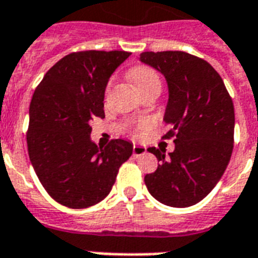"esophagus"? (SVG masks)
Instances as JSON below:
<instances>
[{"label": "esophagus", "mask_w": 258, "mask_h": 258, "mask_svg": "<svg viewBox=\"0 0 258 258\" xmlns=\"http://www.w3.org/2000/svg\"><path fill=\"white\" fill-rule=\"evenodd\" d=\"M133 155L135 156H141V155H144L147 152V148H145L144 145H133Z\"/></svg>", "instance_id": "34e87169"}]
</instances>
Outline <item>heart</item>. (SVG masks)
<instances>
[{"mask_svg":"<svg viewBox=\"0 0 258 258\" xmlns=\"http://www.w3.org/2000/svg\"><path fill=\"white\" fill-rule=\"evenodd\" d=\"M132 80L135 81L137 88L140 92L148 90L154 85H160V76L155 71L154 68L147 67V65H140V67L133 68L131 71ZM151 129V121L148 119H140L132 126V135L135 137L144 136L147 132Z\"/></svg>","mask_w":258,"mask_h":258,"instance_id":"heart-1","label":"heart"}]
</instances>
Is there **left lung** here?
Wrapping results in <instances>:
<instances>
[{
  "instance_id": "left-lung-1",
  "label": "left lung",
  "mask_w": 258,
  "mask_h": 258,
  "mask_svg": "<svg viewBox=\"0 0 258 258\" xmlns=\"http://www.w3.org/2000/svg\"><path fill=\"white\" fill-rule=\"evenodd\" d=\"M140 59L162 72L168 84L164 122L175 150L148 148L158 168L147 174L148 190L162 204H197L223 175L234 148V104L222 77L203 58L185 51H144Z\"/></svg>"
}]
</instances>
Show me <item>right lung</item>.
Masks as SVG:
<instances>
[{"mask_svg": "<svg viewBox=\"0 0 258 258\" xmlns=\"http://www.w3.org/2000/svg\"><path fill=\"white\" fill-rule=\"evenodd\" d=\"M129 51L85 50L61 58L35 88L27 147L48 196L68 208H88L110 193L133 145L115 139L98 147L90 139L92 118H104L108 77Z\"/></svg>", "mask_w": 258, "mask_h": 258, "instance_id": "add662e5", "label": "right lung"}]
</instances>
